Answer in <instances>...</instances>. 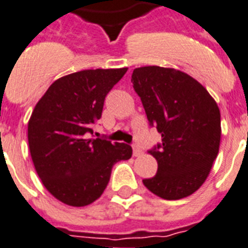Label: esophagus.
Wrapping results in <instances>:
<instances>
[{
	"mask_svg": "<svg viewBox=\"0 0 248 248\" xmlns=\"http://www.w3.org/2000/svg\"><path fill=\"white\" fill-rule=\"evenodd\" d=\"M142 155H143L142 150H140L138 146H136V144H134V146H133V156H136V157H140V156H142Z\"/></svg>",
	"mask_w": 248,
	"mask_h": 248,
	"instance_id": "obj_1",
	"label": "esophagus"
}]
</instances>
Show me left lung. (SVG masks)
<instances>
[{
    "instance_id": "left-lung-1",
    "label": "left lung",
    "mask_w": 248,
    "mask_h": 248,
    "mask_svg": "<svg viewBox=\"0 0 248 248\" xmlns=\"http://www.w3.org/2000/svg\"><path fill=\"white\" fill-rule=\"evenodd\" d=\"M132 83L148 122L161 134V144L150 151L157 173L143 184L164 200L191 196L207 179L219 152L217 104L201 83L173 68H137Z\"/></svg>"
}]
</instances>
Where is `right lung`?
<instances>
[{"label": "right lung", "mask_w": 248, "mask_h": 248, "mask_svg": "<svg viewBox=\"0 0 248 248\" xmlns=\"http://www.w3.org/2000/svg\"><path fill=\"white\" fill-rule=\"evenodd\" d=\"M128 68L90 69L61 77L37 102L28 123L35 171L51 195L80 207L100 199L112 165L132 157L125 143L90 138L105 97Z\"/></svg>", "instance_id": "right-lung-1"}]
</instances>
